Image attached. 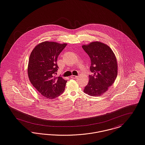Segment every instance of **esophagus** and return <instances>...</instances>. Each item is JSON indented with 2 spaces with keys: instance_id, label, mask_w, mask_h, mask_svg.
<instances>
[{
  "instance_id": "1",
  "label": "esophagus",
  "mask_w": 145,
  "mask_h": 145,
  "mask_svg": "<svg viewBox=\"0 0 145 145\" xmlns=\"http://www.w3.org/2000/svg\"><path fill=\"white\" fill-rule=\"evenodd\" d=\"M70 78H72V79H77L78 78V76H75V75H71L70 76Z\"/></svg>"
}]
</instances>
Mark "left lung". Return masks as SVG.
I'll return each mask as SVG.
<instances>
[{"instance_id":"left-lung-1","label":"left lung","mask_w":145,"mask_h":145,"mask_svg":"<svg viewBox=\"0 0 145 145\" xmlns=\"http://www.w3.org/2000/svg\"><path fill=\"white\" fill-rule=\"evenodd\" d=\"M91 60L88 84L84 91L90 96H98L106 92L118 75L117 60L112 50L105 44L91 42L82 46Z\"/></svg>"}]
</instances>
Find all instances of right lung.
I'll list each match as a JSON object with an SVG mask.
<instances>
[{
	"label": "right lung",
	"instance_id": "obj_1",
	"mask_svg": "<svg viewBox=\"0 0 145 145\" xmlns=\"http://www.w3.org/2000/svg\"><path fill=\"white\" fill-rule=\"evenodd\" d=\"M67 44L44 41L37 45L30 55L27 74L33 86L46 99H53L63 93L67 81L55 77L59 67L58 56Z\"/></svg>",
	"mask_w": 145,
	"mask_h": 145
}]
</instances>
